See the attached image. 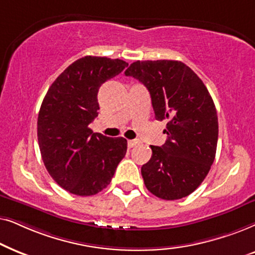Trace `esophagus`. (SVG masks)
Segmentation results:
<instances>
[{
    "label": "esophagus",
    "instance_id": "34e87169",
    "mask_svg": "<svg viewBox=\"0 0 255 255\" xmlns=\"http://www.w3.org/2000/svg\"><path fill=\"white\" fill-rule=\"evenodd\" d=\"M137 143H138V140H129V141H128V147L133 148V147H135V145H136Z\"/></svg>",
    "mask_w": 255,
    "mask_h": 255
}]
</instances>
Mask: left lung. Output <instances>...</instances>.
Segmentation results:
<instances>
[{"instance_id": "1", "label": "left lung", "mask_w": 255, "mask_h": 255, "mask_svg": "<svg viewBox=\"0 0 255 255\" xmlns=\"http://www.w3.org/2000/svg\"><path fill=\"white\" fill-rule=\"evenodd\" d=\"M125 74L148 88L156 120H168L167 141L150 145L151 158L141 168L145 188L165 201L189 196L209 174L217 150L218 117L208 88L178 60H137Z\"/></svg>"}]
</instances>
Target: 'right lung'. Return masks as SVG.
<instances>
[{"label": "right lung", "instance_id": "obj_1", "mask_svg": "<svg viewBox=\"0 0 255 255\" xmlns=\"http://www.w3.org/2000/svg\"><path fill=\"white\" fill-rule=\"evenodd\" d=\"M128 66L121 59L86 56L53 81L37 121L40 154L51 177L77 196H92L110 184L127 151L124 137L93 133L98 92L105 81Z\"/></svg>", "mask_w": 255, "mask_h": 255}]
</instances>
